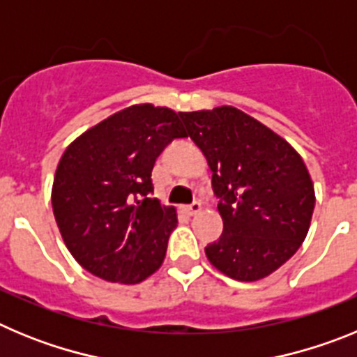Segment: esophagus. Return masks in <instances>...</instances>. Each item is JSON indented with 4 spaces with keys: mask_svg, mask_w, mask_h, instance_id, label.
I'll use <instances>...</instances> for the list:
<instances>
[{
    "mask_svg": "<svg viewBox=\"0 0 357 357\" xmlns=\"http://www.w3.org/2000/svg\"><path fill=\"white\" fill-rule=\"evenodd\" d=\"M185 211H188L189 214H198V213H202V204H200V202H193L191 206L185 207Z\"/></svg>",
    "mask_w": 357,
    "mask_h": 357,
    "instance_id": "1",
    "label": "esophagus"
}]
</instances>
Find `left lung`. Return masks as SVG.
I'll return each mask as SVG.
<instances>
[{
	"label": "left lung",
	"instance_id": "left-lung-1",
	"mask_svg": "<svg viewBox=\"0 0 357 357\" xmlns=\"http://www.w3.org/2000/svg\"><path fill=\"white\" fill-rule=\"evenodd\" d=\"M213 172L222 238L206 247L227 277L254 282L301 248L314 209V188L298 151L230 105L178 112Z\"/></svg>",
	"mask_w": 357,
	"mask_h": 357
}]
</instances>
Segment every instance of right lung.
I'll return each mask as SVG.
<instances>
[{"label":"right lung","instance_id":"add662e5","mask_svg":"<svg viewBox=\"0 0 357 357\" xmlns=\"http://www.w3.org/2000/svg\"><path fill=\"white\" fill-rule=\"evenodd\" d=\"M185 137L175 110L139 103L85 130L62 153L52 188L55 222L71 255L93 275L139 284L166 257L175 207L160 206L151 169Z\"/></svg>","mask_w":357,"mask_h":357}]
</instances>
